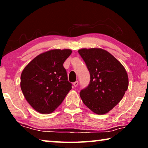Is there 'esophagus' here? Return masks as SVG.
I'll list each match as a JSON object with an SVG mask.
<instances>
[{"mask_svg": "<svg viewBox=\"0 0 148 148\" xmlns=\"http://www.w3.org/2000/svg\"><path fill=\"white\" fill-rule=\"evenodd\" d=\"M77 85H78V81H76V82H75L73 83V86L75 87H76L77 86Z\"/></svg>", "mask_w": 148, "mask_h": 148, "instance_id": "34e87169", "label": "esophagus"}]
</instances>
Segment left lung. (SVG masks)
Here are the masks:
<instances>
[{"label": "left lung", "instance_id": "1", "mask_svg": "<svg viewBox=\"0 0 148 148\" xmlns=\"http://www.w3.org/2000/svg\"><path fill=\"white\" fill-rule=\"evenodd\" d=\"M78 53L90 73V83L79 92L86 106L95 114L103 115L123 99L129 87L125 67L106 50L82 48Z\"/></svg>", "mask_w": 148, "mask_h": 148}]
</instances>
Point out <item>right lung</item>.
<instances>
[{
    "label": "right lung",
    "instance_id": "obj_1",
    "mask_svg": "<svg viewBox=\"0 0 148 148\" xmlns=\"http://www.w3.org/2000/svg\"><path fill=\"white\" fill-rule=\"evenodd\" d=\"M72 53L69 49H54L40 53L25 67L21 86L25 98L40 114H51L72 89L63 63Z\"/></svg>",
    "mask_w": 148,
    "mask_h": 148
}]
</instances>
